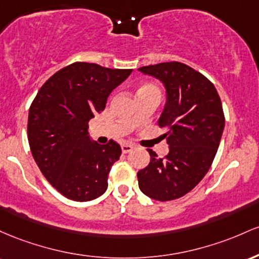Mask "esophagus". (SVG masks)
Returning a JSON list of instances; mask_svg holds the SVG:
<instances>
[{
	"mask_svg": "<svg viewBox=\"0 0 259 259\" xmlns=\"http://www.w3.org/2000/svg\"><path fill=\"white\" fill-rule=\"evenodd\" d=\"M133 148H135V145H132V144H122L121 145L122 153H123V154H127V153L132 152Z\"/></svg>",
	"mask_w": 259,
	"mask_h": 259,
	"instance_id": "1",
	"label": "esophagus"
}]
</instances>
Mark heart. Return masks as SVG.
I'll return each instance as SVG.
<instances>
[{
  "label": "heart",
  "mask_w": 259,
  "mask_h": 259,
  "mask_svg": "<svg viewBox=\"0 0 259 259\" xmlns=\"http://www.w3.org/2000/svg\"><path fill=\"white\" fill-rule=\"evenodd\" d=\"M142 93H159V89L156 88L154 84L145 83L143 85L139 87L137 91V94H142ZM159 94H160V93H159Z\"/></svg>",
  "instance_id": "obj_1"
}]
</instances>
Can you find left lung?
Wrapping results in <instances>:
<instances>
[{"mask_svg":"<svg viewBox=\"0 0 259 259\" xmlns=\"http://www.w3.org/2000/svg\"><path fill=\"white\" fill-rule=\"evenodd\" d=\"M155 77L166 89V103L158 123L165 133L168 154L158 158L148 149L150 162L138 171V185L145 196L160 202L192 191L211 166L225 117L214 84L181 62H164L138 68Z\"/></svg>","mask_w":259,"mask_h":259,"instance_id":"8db88e82","label":"left lung"}]
</instances>
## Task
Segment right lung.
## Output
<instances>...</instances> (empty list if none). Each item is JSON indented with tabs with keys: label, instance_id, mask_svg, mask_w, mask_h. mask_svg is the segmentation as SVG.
Here are the masks:
<instances>
[{
	"label": "right lung",
	"instance_id": "right-lung-1",
	"mask_svg": "<svg viewBox=\"0 0 259 259\" xmlns=\"http://www.w3.org/2000/svg\"><path fill=\"white\" fill-rule=\"evenodd\" d=\"M132 69L74 62L51 75L37 92L28 116V141L45 179L66 198L93 200L106 191L121 147L93 142L88 122Z\"/></svg>",
	"mask_w": 259,
	"mask_h": 259
}]
</instances>
